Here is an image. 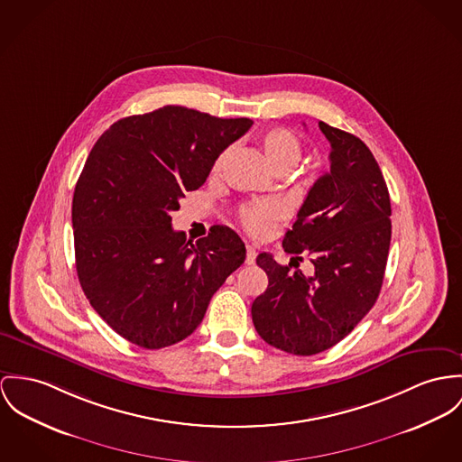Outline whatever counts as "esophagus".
Here are the masks:
<instances>
[{
  "mask_svg": "<svg viewBox=\"0 0 462 462\" xmlns=\"http://www.w3.org/2000/svg\"><path fill=\"white\" fill-rule=\"evenodd\" d=\"M254 258H256V249L253 246H246V263L248 265L254 263Z\"/></svg>",
  "mask_w": 462,
  "mask_h": 462,
  "instance_id": "34e87169",
  "label": "esophagus"
}]
</instances>
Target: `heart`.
<instances>
[{"label":"heart","instance_id":"1","mask_svg":"<svg viewBox=\"0 0 462 462\" xmlns=\"http://www.w3.org/2000/svg\"><path fill=\"white\" fill-rule=\"evenodd\" d=\"M260 145L273 171L280 167L293 169L300 158V143L290 130L284 128H271L263 132L260 137ZM278 216V208L265 204H251L241 211V219L245 226L253 234L269 232Z\"/></svg>","mask_w":462,"mask_h":462}]
</instances>
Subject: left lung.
<instances>
[{"instance_id": "obj_1", "label": "left lung", "mask_w": 462, "mask_h": 462, "mask_svg": "<svg viewBox=\"0 0 462 462\" xmlns=\"http://www.w3.org/2000/svg\"><path fill=\"white\" fill-rule=\"evenodd\" d=\"M319 126L330 143V172L313 184L284 234L293 258L280 265L271 253L256 256L269 284L251 306L254 328L293 356L328 350L356 328L380 295L391 248V197L378 162L356 135ZM300 252L316 265L311 277L291 271Z\"/></svg>"}]
</instances>
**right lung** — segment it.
I'll return each instance as SVG.
<instances>
[{"label":"right lung","mask_w":462,"mask_h":462,"mask_svg":"<svg viewBox=\"0 0 462 462\" xmlns=\"http://www.w3.org/2000/svg\"><path fill=\"white\" fill-rule=\"evenodd\" d=\"M251 125L165 106L119 119L91 149L71 202L75 267L93 310L130 343L160 350L186 339L243 265L234 230L216 225L191 243L171 213Z\"/></svg>","instance_id":"1"}]
</instances>
